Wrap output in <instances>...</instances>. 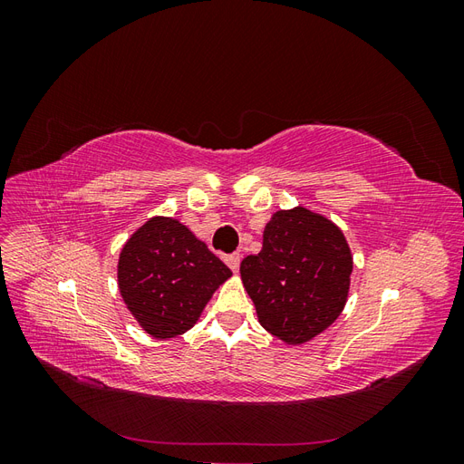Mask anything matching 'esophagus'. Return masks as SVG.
Masks as SVG:
<instances>
[{"instance_id":"obj_1","label":"esophagus","mask_w":464,"mask_h":464,"mask_svg":"<svg viewBox=\"0 0 464 464\" xmlns=\"http://www.w3.org/2000/svg\"><path fill=\"white\" fill-rule=\"evenodd\" d=\"M227 265L230 266V269L234 271V273H237V269H240V261H242V256L240 254H230V256H227Z\"/></svg>"}]
</instances>
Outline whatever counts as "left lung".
Returning <instances> with one entry per match:
<instances>
[{"label":"left lung","mask_w":464,"mask_h":464,"mask_svg":"<svg viewBox=\"0 0 464 464\" xmlns=\"http://www.w3.org/2000/svg\"><path fill=\"white\" fill-rule=\"evenodd\" d=\"M353 254L333 220L305 207L276 210L263 247L240 265L261 327L286 344H304L344 310Z\"/></svg>","instance_id":"left-lung-1"}]
</instances>
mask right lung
<instances>
[{
	"mask_svg": "<svg viewBox=\"0 0 464 464\" xmlns=\"http://www.w3.org/2000/svg\"><path fill=\"white\" fill-rule=\"evenodd\" d=\"M232 271L186 224L152 217L123 244L118 286L131 315L154 339H174L201 317Z\"/></svg>",
	"mask_w": 464,
	"mask_h": 464,
	"instance_id": "1",
	"label": "right lung"
}]
</instances>
